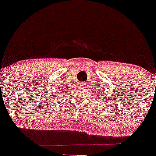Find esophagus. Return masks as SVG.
Masks as SVG:
<instances>
[{"label": "esophagus", "mask_w": 156, "mask_h": 156, "mask_svg": "<svg viewBox=\"0 0 156 156\" xmlns=\"http://www.w3.org/2000/svg\"><path fill=\"white\" fill-rule=\"evenodd\" d=\"M84 84H86V83H84Z\"/></svg>", "instance_id": "obj_1"}]
</instances>
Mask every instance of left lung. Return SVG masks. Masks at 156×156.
Instances as JSON below:
<instances>
[{
    "label": "left lung",
    "mask_w": 156,
    "mask_h": 156,
    "mask_svg": "<svg viewBox=\"0 0 156 156\" xmlns=\"http://www.w3.org/2000/svg\"><path fill=\"white\" fill-rule=\"evenodd\" d=\"M94 93H95V95H96L95 99L96 98L98 99V101L99 102H100V100H101V101L103 102V103H104V102L105 103V100H106V96L105 95V94L103 92V90H101V89H99V90H96V91L94 92ZM93 95H94V94H93ZM95 95H94V96H95ZM100 103H101V102H100Z\"/></svg>",
    "instance_id": "1"
}]
</instances>
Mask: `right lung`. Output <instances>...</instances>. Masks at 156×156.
<instances>
[{
  "mask_svg": "<svg viewBox=\"0 0 156 156\" xmlns=\"http://www.w3.org/2000/svg\"><path fill=\"white\" fill-rule=\"evenodd\" d=\"M69 88L66 87V86H62V87H60L58 89H57V92L55 95H58L57 98H59V96L63 95V93H64L66 90H68Z\"/></svg>",
  "mask_w": 156,
  "mask_h": 156,
  "instance_id": "obj_1",
  "label": "right lung"
}]
</instances>
